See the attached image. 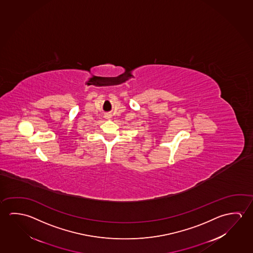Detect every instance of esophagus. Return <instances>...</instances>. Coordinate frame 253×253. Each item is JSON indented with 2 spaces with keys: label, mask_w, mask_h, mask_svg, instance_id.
<instances>
[{
  "label": "esophagus",
  "mask_w": 253,
  "mask_h": 253,
  "mask_svg": "<svg viewBox=\"0 0 253 253\" xmlns=\"http://www.w3.org/2000/svg\"><path fill=\"white\" fill-rule=\"evenodd\" d=\"M111 117H112V116H111L110 114H106V115H105V118H106V119H110Z\"/></svg>",
  "instance_id": "34e87169"
}]
</instances>
